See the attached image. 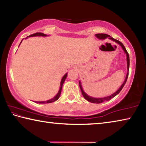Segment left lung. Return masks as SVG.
<instances>
[{"label": "left lung", "instance_id": "8db88e82", "mask_svg": "<svg viewBox=\"0 0 146 146\" xmlns=\"http://www.w3.org/2000/svg\"><path fill=\"white\" fill-rule=\"evenodd\" d=\"M99 39H104L106 38H109L110 39H111V40H112L113 41H115V42L118 43L119 45L122 47V48L123 49V50L124 51V52L125 53V54H126V56H127V75H126V77H125V79L124 80V82H123V83L122 84V86H120V88L118 89V90L116 91L115 93H114L113 94H112L110 96H108V97H104V98H93V97H90V96L88 95L87 94H86L84 91H83L82 90V86H81V84H80V82H79V86H80V88L81 90V91H82V94L83 95V97H84V98L86 100H87L88 102H90L91 103H94V104H100V103H102L104 102H106V101H108L111 99V98H113V97H115L116 95H118V93H119L120 92V91L122 90V89L123 88V86H124V85L125 84V83H126V81H127V77H128V75H129V54H128L127 51L126 50V49L125 48L124 46L123 45V44L121 42H120L119 40H116V39L113 38V37H111V36L109 35H107V34H104V33H98V34H96L95 35Z\"/></svg>", "mask_w": 146, "mask_h": 146}]
</instances>
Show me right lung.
Segmentation results:
<instances>
[{"label": "right lung", "instance_id": "add662e5", "mask_svg": "<svg viewBox=\"0 0 146 146\" xmlns=\"http://www.w3.org/2000/svg\"><path fill=\"white\" fill-rule=\"evenodd\" d=\"M46 36V35L42 33H35L34 34H32L31 35H29L28 36ZM28 36H27V37H28ZM22 42V41H21ZM67 75H68V73H66L65 75H64V76L62 78L61 80V82H60V89H59V91L57 93V95H56L55 97L51 98L50 100H48L47 101H42V102H35L36 103H40V104H48V103H51V102H55V101L57 100L58 99L59 97H60V93H61V91H62V85L64 82V81H65L66 77H67Z\"/></svg>", "mask_w": 146, "mask_h": 146}]
</instances>
